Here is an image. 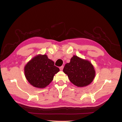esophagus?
<instances>
[{
	"mask_svg": "<svg viewBox=\"0 0 122 122\" xmlns=\"http://www.w3.org/2000/svg\"><path fill=\"white\" fill-rule=\"evenodd\" d=\"M63 68H64V66H61V67H60V69L61 71H62V70H63Z\"/></svg>",
	"mask_w": 122,
	"mask_h": 122,
	"instance_id": "34e87169",
	"label": "esophagus"
}]
</instances>
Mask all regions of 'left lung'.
I'll list each match as a JSON object with an SVG mask.
<instances>
[{
	"instance_id": "left-lung-1",
	"label": "left lung",
	"mask_w": 122,
	"mask_h": 122,
	"mask_svg": "<svg viewBox=\"0 0 122 122\" xmlns=\"http://www.w3.org/2000/svg\"><path fill=\"white\" fill-rule=\"evenodd\" d=\"M64 72L68 76L69 80L75 86H86L94 78L95 71L91 62L74 55L69 63L66 64Z\"/></svg>"
}]
</instances>
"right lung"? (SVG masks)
I'll return each mask as SVG.
<instances>
[{
    "mask_svg": "<svg viewBox=\"0 0 122 122\" xmlns=\"http://www.w3.org/2000/svg\"><path fill=\"white\" fill-rule=\"evenodd\" d=\"M60 71L54 62L46 55H39L29 61L24 68L26 78L32 86L44 88L52 81L55 74Z\"/></svg>",
    "mask_w": 122,
    "mask_h": 122,
    "instance_id": "right-lung-1",
    "label": "right lung"
}]
</instances>
